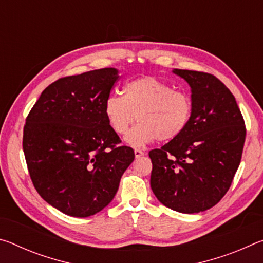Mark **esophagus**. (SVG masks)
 Here are the masks:
<instances>
[{
  "label": "esophagus",
  "mask_w": 263,
  "mask_h": 263,
  "mask_svg": "<svg viewBox=\"0 0 263 263\" xmlns=\"http://www.w3.org/2000/svg\"><path fill=\"white\" fill-rule=\"evenodd\" d=\"M135 155H136V158H140V157H142V155H144V152H142L141 149L136 148L135 149Z\"/></svg>",
  "instance_id": "esophagus-1"
}]
</instances>
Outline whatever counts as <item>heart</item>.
<instances>
[{
  "instance_id": "b5f03b06",
  "label": "heart",
  "mask_w": 263,
  "mask_h": 263,
  "mask_svg": "<svg viewBox=\"0 0 263 263\" xmlns=\"http://www.w3.org/2000/svg\"><path fill=\"white\" fill-rule=\"evenodd\" d=\"M191 111L188 95L153 77L131 80L124 86L123 96L112 94L104 103L106 121L117 135H125L137 116L139 123L125 137L133 147H142L155 139H175L185 130Z\"/></svg>"
}]
</instances>
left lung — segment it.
<instances>
[{
    "instance_id": "1",
    "label": "left lung",
    "mask_w": 263,
    "mask_h": 263,
    "mask_svg": "<svg viewBox=\"0 0 263 263\" xmlns=\"http://www.w3.org/2000/svg\"><path fill=\"white\" fill-rule=\"evenodd\" d=\"M191 90L190 121L179 137L149 151L151 188L164 206L198 213L228 193L241 160L246 127L232 92L211 74L173 69Z\"/></svg>"
}]
</instances>
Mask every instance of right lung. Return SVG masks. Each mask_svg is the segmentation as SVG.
Returning a JSON list of instances; mask_svg holds the SVG:
<instances>
[{
	"instance_id": "1",
	"label": "right lung",
	"mask_w": 263,
	"mask_h": 263,
	"mask_svg": "<svg viewBox=\"0 0 263 263\" xmlns=\"http://www.w3.org/2000/svg\"><path fill=\"white\" fill-rule=\"evenodd\" d=\"M118 69L102 68L57 80L26 118L23 151L38 194L65 215H95L112 201L135 160L104 115Z\"/></svg>"
}]
</instances>
